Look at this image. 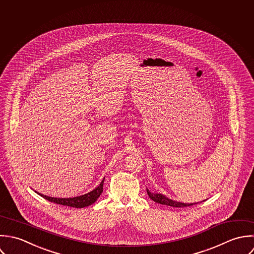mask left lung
<instances>
[{
  "mask_svg": "<svg viewBox=\"0 0 254 254\" xmlns=\"http://www.w3.org/2000/svg\"><path fill=\"white\" fill-rule=\"evenodd\" d=\"M147 193L149 195V197L152 199L155 202L160 203L162 205H168V206H172V207H188V206H191L193 204H197L199 202L195 203H184L180 202V201H176L173 199L168 198L167 196L163 195L162 193H157V192H151L148 189L146 190ZM205 201V200H203Z\"/></svg>",
  "mask_w": 254,
  "mask_h": 254,
  "instance_id": "1",
  "label": "left lung"
}]
</instances>
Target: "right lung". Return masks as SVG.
I'll list each match as a JSON object with an SVG mask.
<instances>
[{"label": "right lung", "instance_id": "right-lung-1", "mask_svg": "<svg viewBox=\"0 0 254 254\" xmlns=\"http://www.w3.org/2000/svg\"><path fill=\"white\" fill-rule=\"evenodd\" d=\"M104 180L105 178L102 180L100 185L95 188L93 190H91L88 193H85L83 195L80 196H76V197H69V198H57V197H51V196H47L44 194H41L37 191L40 196H42L43 198L51 201V202L57 203L60 205H64V206H69V207H74V208H83V207H87L91 204L95 202L98 197L101 195L103 192V184H104Z\"/></svg>", "mask_w": 254, "mask_h": 254}]
</instances>
